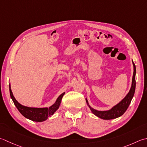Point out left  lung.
I'll return each mask as SVG.
<instances>
[{
    "label": "left lung",
    "instance_id": "obj_1",
    "mask_svg": "<svg viewBox=\"0 0 147 147\" xmlns=\"http://www.w3.org/2000/svg\"><path fill=\"white\" fill-rule=\"evenodd\" d=\"M133 64L134 67V72L130 90H129V93L127 94V96H126L119 103H118L117 105L113 106V107L110 109V110L98 111L94 110V108H91L90 106L88 105V100L86 99V102H87L88 106H89V108H90L91 111L95 115L104 120H111L116 119V118L122 116V115L125 113V111L127 110V109L128 108L131 102V100L134 96L135 88H136V80H135V76H136V66H135L133 61Z\"/></svg>",
    "mask_w": 147,
    "mask_h": 147
}]
</instances>
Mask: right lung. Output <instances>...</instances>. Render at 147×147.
<instances>
[{
    "label": "right lung",
    "mask_w": 147,
    "mask_h": 147,
    "mask_svg": "<svg viewBox=\"0 0 147 147\" xmlns=\"http://www.w3.org/2000/svg\"><path fill=\"white\" fill-rule=\"evenodd\" d=\"M9 92L11 98L12 99L14 105L18 109L23 116L27 119L35 122H43L47 120L49 117L53 115L55 112L58 110L63 96L65 92L60 95L57 98L56 102L49 108H30L27 106H23L17 101L13 94L11 89V85L9 84Z\"/></svg>",
    "instance_id": "right-lung-1"
}]
</instances>
